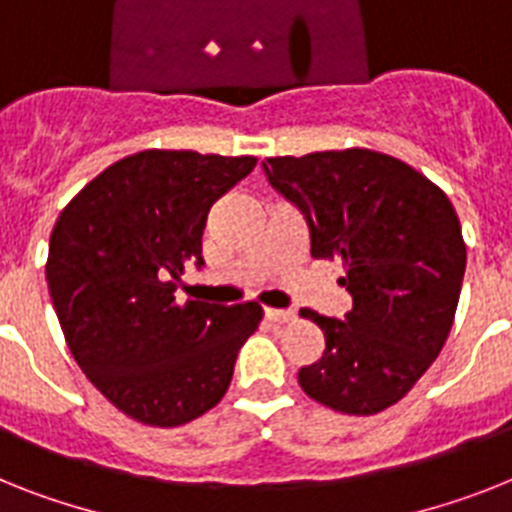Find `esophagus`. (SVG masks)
<instances>
[{
  "label": "esophagus",
  "instance_id": "1",
  "mask_svg": "<svg viewBox=\"0 0 512 512\" xmlns=\"http://www.w3.org/2000/svg\"><path fill=\"white\" fill-rule=\"evenodd\" d=\"M264 314L269 322H293L295 319V311L290 308H266Z\"/></svg>",
  "mask_w": 512,
  "mask_h": 512
}]
</instances>
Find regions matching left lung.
Returning a JSON list of instances; mask_svg holds the SVG:
<instances>
[{
	"label": "left lung",
	"mask_w": 512,
	"mask_h": 512,
	"mask_svg": "<svg viewBox=\"0 0 512 512\" xmlns=\"http://www.w3.org/2000/svg\"><path fill=\"white\" fill-rule=\"evenodd\" d=\"M264 172L301 209L314 259H340L345 319L301 308L324 353L298 371L308 398L371 416L398 403L439 356L458 308L466 243L445 190L371 149L272 156Z\"/></svg>",
	"instance_id": "obj_1"
}]
</instances>
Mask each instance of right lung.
Returning <instances> with one entry per match:
<instances>
[{"instance_id": "1", "label": "right lung", "mask_w": 512, "mask_h": 512, "mask_svg": "<svg viewBox=\"0 0 512 512\" xmlns=\"http://www.w3.org/2000/svg\"><path fill=\"white\" fill-rule=\"evenodd\" d=\"M253 167V156L138 151L94 177L54 225L46 282L67 348L141 424L180 426L214 408L264 316L256 301L175 298L185 266L204 264L209 209Z\"/></svg>"}]
</instances>
